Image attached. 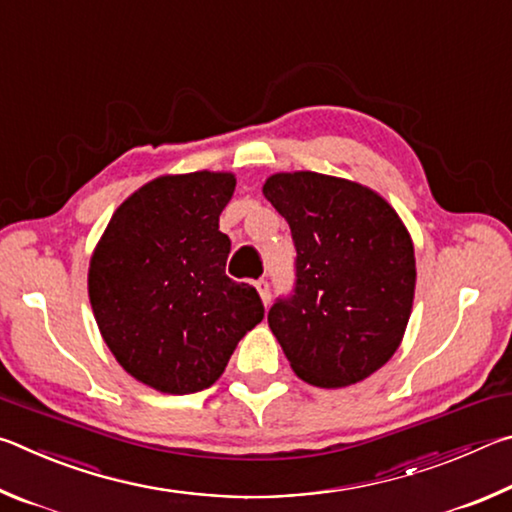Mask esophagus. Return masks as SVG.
I'll use <instances>...</instances> for the list:
<instances>
[{"mask_svg": "<svg viewBox=\"0 0 512 512\" xmlns=\"http://www.w3.org/2000/svg\"><path fill=\"white\" fill-rule=\"evenodd\" d=\"M255 289H257L259 298H262L264 305H268V302H271V289H268V282L264 280V277H262V280L255 282Z\"/></svg>", "mask_w": 512, "mask_h": 512, "instance_id": "esophagus-1", "label": "esophagus"}]
</instances>
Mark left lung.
<instances>
[{"label":"left lung","mask_w":512,"mask_h":512,"mask_svg":"<svg viewBox=\"0 0 512 512\" xmlns=\"http://www.w3.org/2000/svg\"><path fill=\"white\" fill-rule=\"evenodd\" d=\"M266 201L296 244V293L268 311L277 343L311 386L377 372L404 339L415 296L413 239L375 189L316 171L266 178Z\"/></svg>","instance_id":"1"}]
</instances>
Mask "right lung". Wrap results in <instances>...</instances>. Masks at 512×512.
<instances>
[{"instance_id":"right-lung-1","label":"right lung","mask_w":512,"mask_h":512,"mask_svg":"<svg viewBox=\"0 0 512 512\" xmlns=\"http://www.w3.org/2000/svg\"><path fill=\"white\" fill-rule=\"evenodd\" d=\"M230 171L167 173L121 203L94 246L88 296L103 341L128 375L169 395L210 388L264 318L257 291L225 275L219 230Z\"/></svg>"}]
</instances>
